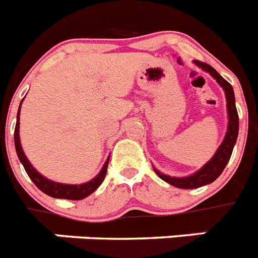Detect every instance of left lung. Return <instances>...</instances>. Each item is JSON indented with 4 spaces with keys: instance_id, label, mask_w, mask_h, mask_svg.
Listing matches in <instances>:
<instances>
[{
    "instance_id": "8db88e82",
    "label": "left lung",
    "mask_w": 258,
    "mask_h": 258,
    "mask_svg": "<svg viewBox=\"0 0 258 258\" xmlns=\"http://www.w3.org/2000/svg\"><path fill=\"white\" fill-rule=\"evenodd\" d=\"M193 62L200 69L209 73L217 81L218 85L223 89L224 95H226V102H227L228 125L226 136H224L222 144L219 145V147H218V150L215 151L214 155H213V158L206 164H204L198 171L192 173V175L184 176V177H175V176L164 175L160 171H158L155 167H153L155 173L159 176L160 179L180 189L200 188V186L208 185L210 182L215 181L221 176V173L223 172L224 167L227 166L228 160L231 158V154H232V150H234L235 144H236L237 134H239V116H237L236 105H235V94L232 86L223 77L219 76V73L213 66L197 60H195Z\"/></svg>"
}]
</instances>
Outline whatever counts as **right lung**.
Masks as SVG:
<instances>
[{
  "label": "right lung",
  "instance_id": "add662e5",
  "mask_svg": "<svg viewBox=\"0 0 258 258\" xmlns=\"http://www.w3.org/2000/svg\"><path fill=\"white\" fill-rule=\"evenodd\" d=\"M22 103H23V99H22L21 104H19L18 113H17V125H15L14 131V144L17 155H18L19 160L23 164L24 169H26L27 175L30 176V179L32 180V182H34L37 188L40 189L41 192L53 198H63V200H74V201H78V200H83V198H86L87 196L95 192L105 177L109 156L107 158L104 164H103L100 172L94 179H91L87 182H83V184H62V182H57L53 181V180L47 179L45 176L41 175L40 172H37L36 169L34 168V166L31 164L30 160L26 156V154H24L23 149H22L21 138H19V114H21Z\"/></svg>",
  "mask_w": 258,
  "mask_h": 258
}]
</instances>
